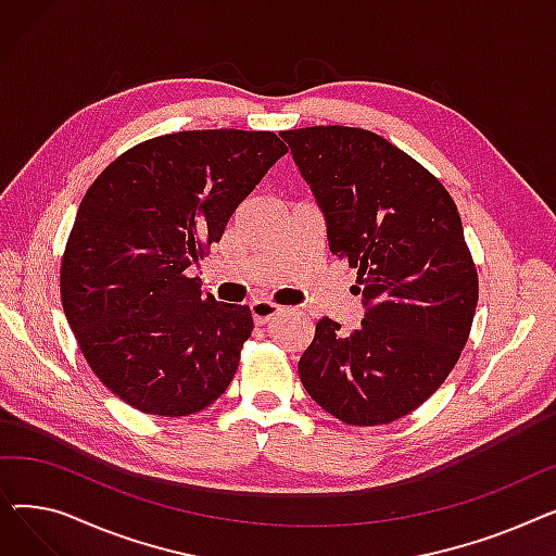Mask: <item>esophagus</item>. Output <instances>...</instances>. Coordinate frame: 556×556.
Returning <instances> with one entry per match:
<instances>
[{
  "label": "esophagus",
  "instance_id": "34e87169",
  "mask_svg": "<svg viewBox=\"0 0 556 556\" xmlns=\"http://www.w3.org/2000/svg\"><path fill=\"white\" fill-rule=\"evenodd\" d=\"M250 311H252V317H254V325L263 327V325H268L270 319H275L283 308L275 302H268V300H254L250 304Z\"/></svg>",
  "mask_w": 556,
  "mask_h": 556
}]
</instances>
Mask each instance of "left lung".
I'll return each instance as SVG.
<instances>
[{
  "instance_id": "8db88e82",
  "label": "left lung",
  "mask_w": 556,
  "mask_h": 556,
  "mask_svg": "<svg viewBox=\"0 0 556 556\" xmlns=\"http://www.w3.org/2000/svg\"><path fill=\"white\" fill-rule=\"evenodd\" d=\"M281 139L367 306L346 336L319 319L300 381L342 424H392L440 390L471 333L478 270L459 212L428 168L381 135L313 126Z\"/></svg>"
}]
</instances>
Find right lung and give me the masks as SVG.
I'll use <instances>...</instances> for the list:
<instances>
[{
    "instance_id": "obj_1",
    "label": "right lung",
    "mask_w": 556,
    "mask_h": 556,
    "mask_svg": "<svg viewBox=\"0 0 556 556\" xmlns=\"http://www.w3.org/2000/svg\"><path fill=\"white\" fill-rule=\"evenodd\" d=\"M268 130H185L146 139L87 189L61 261V298L101 383L143 415L212 405L252 336L250 306L200 293L187 270L286 155Z\"/></svg>"
}]
</instances>
